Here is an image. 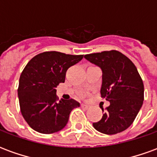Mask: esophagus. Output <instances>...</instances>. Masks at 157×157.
I'll list each match as a JSON object with an SVG mask.
<instances>
[{
	"mask_svg": "<svg viewBox=\"0 0 157 157\" xmlns=\"http://www.w3.org/2000/svg\"><path fill=\"white\" fill-rule=\"evenodd\" d=\"M82 109H88L89 106L86 105V104H82Z\"/></svg>",
	"mask_w": 157,
	"mask_h": 157,
	"instance_id": "1",
	"label": "esophagus"
}]
</instances>
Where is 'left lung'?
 Returning a JSON list of instances; mask_svg holds the SVG:
<instances>
[{"label": "left lung", "instance_id": "8db88e82", "mask_svg": "<svg viewBox=\"0 0 157 157\" xmlns=\"http://www.w3.org/2000/svg\"><path fill=\"white\" fill-rule=\"evenodd\" d=\"M84 58L102 70L100 92L110 102L102 119L93 123V127L106 135L124 131L132 124L144 101V84L137 68L117 50L89 54Z\"/></svg>", "mask_w": 157, "mask_h": 157}]
</instances>
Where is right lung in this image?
Segmentation results:
<instances>
[{"mask_svg":"<svg viewBox=\"0 0 157 157\" xmlns=\"http://www.w3.org/2000/svg\"><path fill=\"white\" fill-rule=\"evenodd\" d=\"M83 55L44 52L27 64L19 79V104L22 117L35 131L53 134L65 127L70 113L80 107L74 99L58 101L56 87L65 82V73Z\"/></svg>","mask_w":157,"mask_h":157,"instance_id":"1","label":"right lung"}]
</instances>
